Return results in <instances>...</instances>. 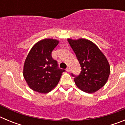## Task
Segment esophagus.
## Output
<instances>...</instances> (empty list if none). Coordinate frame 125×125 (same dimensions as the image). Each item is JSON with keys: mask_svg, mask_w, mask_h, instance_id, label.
<instances>
[{"mask_svg": "<svg viewBox=\"0 0 125 125\" xmlns=\"http://www.w3.org/2000/svg\"><path fill=\"white\" fill-rule=\"evenodd\" d=\"M66 71H68V72H69V71H70V68H69V67H67V68H66Z\"/></svg>", "mask_w": 125, "mask_h": 125, "instance_id": "obj_1", "label": "esophagus"}]
</instances>
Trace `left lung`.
I'll list each match as a JSON object with an SVG mask.
<instances>
[{
  "mask_svg": "<svg viewBox=\"0 0 125 125\" xmlns=\"http://www.w3.org/2000/svg\"><path fill=\"white\" fill-rule=\"evenodd\" d=\"M80 64L81 71L74 76L75 84L81 90L93 93L106 83L110 73V66L106 57L98 46L86 39H68Z\"/></svg>",
  "mask_w": 125,
  "mask_h": 125,
  "instance_id": "left-lung-1",
  "label": "left lung"
}]
</instances>
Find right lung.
<instances>
[{
    "label": "right lung",
    "mask_w": 125,
    "mask_h": 125,
    "mask_svg": "<svg viewBox=\"0 0 125 125\" xmlns=\"http://www.w3.org/2000/svg\"><path fill=\"white\" fill-rule=\"evenodd\" d=\"M59 44L54 39H45L33 46L25 59L23 76L33 91L46 94L52 91L59 83L64 69H59L52 51Z\"/></svg>",
    "instance_id": "1"
}]
</instances>
